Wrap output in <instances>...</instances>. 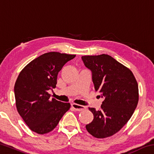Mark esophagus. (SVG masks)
Instances as JSON below:
<instances>
[{
	"instance_id": "1",
	"label": "esophagus",
	"mask_w": 154,
	"mask_h": 154,
	"mask_svg": "<svg viewBox=\"0 0 154 154\" xmlns=\"http://www.w3.org/2000/svg\"><path fill=\"white\" fill-rule=\"evenodd\" d=\"M71 106H72V107L77 111H82L83 110H85V109H86V108H87L86 106H85L77 105V104H75V103L72 104Z\"/></svg>"
}]
</instances>
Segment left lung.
I'll return each mask as SVG.
<instances>
[{
  "label": "left lung",
  "mask_w": 154,
  "mask_h": 154,
  "mask_svg": "<svg viewBox=\"0 0 154 154\" xmlns=\"http://www.w3.org/2000/svg\"><path fill=\"white\" fill-rule=\"evenodd\" d=\"M92 73L99 97L104 98L100 110H89L93 121L85 126L93 137H111L119 131L131 118L139 102V88L132 72L107 54L82 57Z\"/></svg>",
  "instance_id": "left-lung-1"
}]
</instances>
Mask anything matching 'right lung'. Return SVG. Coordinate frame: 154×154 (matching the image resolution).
Segmentation results:
<instances>
[{"label":"right lung","instance_id":"1","mask_svg":"<svg viewBox=\"0 0 154 154\" xmlns=\"http://www.w3.org/2000/svg\"><path fill=\"white\" fill-rule=\"evenodd\" d=\"M76 55L48 52L33 60L20 72L14 86L18 113L33 132L43 134L56 127L71 107L50 99L49 90L56 88L60 71Z\"/></svg>","mask_w":154,"mask_h":154}]
</instances>
